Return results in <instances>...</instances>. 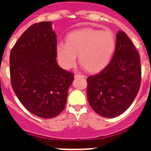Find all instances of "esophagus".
<instances>
[{"label":"esophagus","instance_id":"1","mask_svg":"<svg viewBox=\"0 0 151 151\" xmlns=\"http://www.w3.org/2000/svg\"><path fill=\"white\" fill-rule=\"evenodd\" d=\"M86 78V77H85V76H84V75H81V74H78V73L74 75V78Z\"/></svg>","mask_w":151,"mask_h":151}]
</instances>
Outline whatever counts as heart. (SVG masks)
Returning a JSON list of instances; mask_svg holds the SVG:
<instances>
[{"label":"heart","instance_id":"b5f03b06","mask_svg":"<svg viewBox=\"0 0 151 151\" xmlns=\"http://www.w3.org/2000/svg\"><path fill=\"white\" fill-rule=\"evenodd\" d=\"M115 47L114 35L110 31L82 29L69 34L66 43L57 44V58L63 68L70 69L79 55L81 65L88 72L96 73L109 63Z\"/></svg>","mask_w":151,"mask_h":151}]
</instances>
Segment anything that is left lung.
I'll return each mask as SVG.
<instances>
[{
	"label": "left lung",
	"instance_id": "8db88e82",
	"mask_svg": "<svg viewBox=\"0 0 151 151\" xmlns=\"http://www.w3.org/2000/svg\"><path fill=\"white\" fill-rule=\"evenodd\" d=\"M87 82L90 106L102 117L119 116L131 106L140 87V59L124 32L117 34L114 54L107 66L89 76Z\"/></svg>",
	"mask_w": 151,
	"mask_h": 151
}]
</instances>
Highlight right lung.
<instances>
[{
  "label": "right lung",
  "mask_w": 151,
  "mask_h": 151,
  "mask_svg": "<svg viewBox=\"0 0 151 151\" xmlns=\"http://www.w3.org/2000/svg\"><path fill=\"white\" fill-rule=\"evenodd\" d=\"M56 34L51 22L29 27L11 50L13 91L27 110L41 118L64 110L73 74L58 66Z\"/></svg>",
  "instance_id": "right-lung-1"
}]
</instances>
